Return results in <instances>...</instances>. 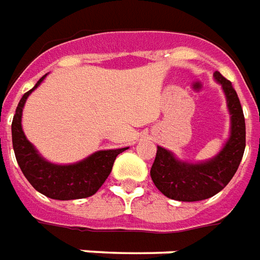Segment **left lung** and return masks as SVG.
<instances>
[{
	"mask_svg": "<svg viewBox=\"0 0 260 260\" xmlns=\"http://www.w3.org/2000/svg\"><path fill=\"white\" fill-rule=\"evenodd\" d=\"M230 114V134L218 154L205 161H183L161 146H157L150 176L155 187L168 199L176 201H201L218 194L237 172L245 150V118L237 92L232 82L215 71Z\"/></svg>",
	"mask_w": 260,
	"mask_h": 260,
	"instance_id": "left-lung-1",
	"label": "left lung"
}]
</instances>
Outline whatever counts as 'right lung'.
Segmentation results:
<instances>
[{
  "label": "right lung",
  "instance_id": "right-lung-1",
  "mask_svg": "<svg viewBox=\"0 0 260 260\" xmlns=\"http://www.w3.org/2000/svg\"><path fill=\"white\" fill-rule=\"evenodd\" d=\"M47 76L22 96L13 115L12 145L17 164L32 187L49 199L66 201L91 197L110 175L117 155L128 147L99 150L73 164H55L44 158L23 132L22 114L27 98Z\"/></svg>",
  "mask_w": 260,
  "mask_h": 260
}]
</instances>
